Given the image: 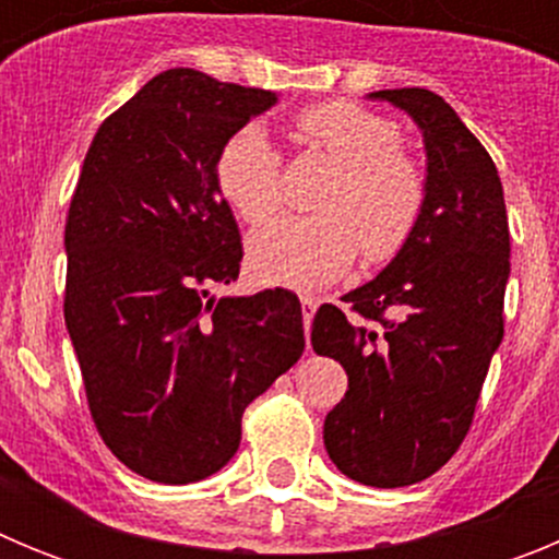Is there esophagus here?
Here are the masks:
<instances>
[{
	"label": "esophagus",
	"instance_id": "obj_1",
	"mask_svg": "<svg viewBox=\"0 0 559 559\" xmlns=\"http://www.w3.org/2000/svg\"><path fill=\"white\" fill-rule=\"evenodd\" d=\"M316 308H319V296L302 294V319H305V330H310V322H313Z\"/></svg>",
	"mask_w": 559,
	"mask_h": 559
}]
</instances>
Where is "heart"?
I'll return each instance as SVG.
<instances>
[{"label": "heart", "instance_id": "obj_1", "mask_svg": "<svg viewBox=\"0 0 559 559\" xmlns=\"http://www.w3.org/2000/svg\"><path fill=\"white\" fill-rule=\"evenodd\" d=\"M299 136L338 162L322 212L283 215L257 229L249 263L265 283L322 288L353 265L358 249L380 263L397 254L426 210V176L400 153L392 120L347 100H330L299 114ZM218 190L249 224L271 218L283 201V156L263 126L249 122L224 142L215 162Z\"/></svg>", "mask_w": 559, "mask_h": 559}]
</instances>
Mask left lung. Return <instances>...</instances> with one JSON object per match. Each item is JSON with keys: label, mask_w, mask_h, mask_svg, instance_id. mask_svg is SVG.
I'll return each instance as SVG.
<instances>
[{"label": "left lung", "mask_w": 559, "mask_h": 559, "mask_svg": "<svg viewBox=\"0 0 559 559\" xmlns=\"http://www.w3.org/2000/svg\"><path fill=\"white\" fill-rule=\"evenodd\" d=\"M369 100L406 111L426 145V210L406 246L367 285L316 310V355L347 369V394L324 419L344 476L408 487L459 451L503 338L510 224L490 153L428 88Z\"/></svg>", "instance_id": "1"}]
</instances>
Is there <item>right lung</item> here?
Instances as JSON below:
<instances>
[{"instance_id": "obj_1", "label": "right lung", "mask_w": 559, "mask_h": 559, "mask_svg": "<svg viewBox=\"0 0 559 559\" xmlns=\"http://www.w3.org/2000/svg\"><path fill=\"white\" fill-rule=\"evenodd\" d=\"M276 92L167 69L97 128L69 204L63 319L108 451L159 484L218 473L240 419L302 358L290 290L210 296L243 246L215 162Z\"/></svg>"}]
</instances>
